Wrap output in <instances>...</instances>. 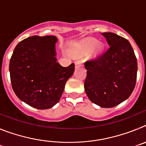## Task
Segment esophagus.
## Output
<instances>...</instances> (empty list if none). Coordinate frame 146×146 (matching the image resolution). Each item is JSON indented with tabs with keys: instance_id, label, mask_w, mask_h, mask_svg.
Here are the masks:
<instances>
[{
	"instance_id": "34e87169",
	"label": "esophagus",
	"mask_w": 146,
	"mask_h": 146,
	"mask_svg": "<svg viewBox=\"0 0 146 146\" xmlns=\"http://www.w3.org/2000/svg\"><path fill=\"white\" fill-rule=\"evenodd\" d=\"M82 65V61L80 60H77L75 61V67L77 68V67H80Z\"/></svg>"
}]
</instances>
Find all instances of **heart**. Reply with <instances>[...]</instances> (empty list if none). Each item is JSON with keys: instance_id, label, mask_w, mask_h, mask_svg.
<instances>
[{"instance_id": "b5f03b06", "label": "heart", "mask_w": 146, "mask_h": 146, "mask_svg": "<svg viewBox=\"0 0 146 146\" xmlns=\"http://www.w3.org/2000/svg\"><path fill=\"white\" fill-rule=\"evenodd\" d=\"M96 41L95 39H93V38H89V39H87L86 42L83 43V45H84L85 48L88 49V50H90L91 48H92L94 45H96ZM102 48V46L100 44L97 45V50L98 51H100Z\"/></svg>"}]
</instances>
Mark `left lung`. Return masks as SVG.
<instances>
[{"instance_id":"8db88e82","label":"left lung","mask_w":146,"mask_h":146,"mask_svg":"<svg viewBox=\"0 0 146 146\" xmlns=\"http://www.w3.org/2000/svg\"><path fill=\"white\" fill-rule=\"evenodd\" d=\"M109 47L85 63V91L89 99L102 108H113L128 99L137 80V63L129 41L115 33H102Z\"/></svg>"}]
</instances>
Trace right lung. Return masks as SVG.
Wrapping results in <instances>:
<instances>
[{
    "mask_svg": "<svg viewBox=\"0 0 146 146\" xmlns=\"http://www.w3.org/2000/svg\"><path fill=\"white\" fill-rule=\"evenodd\" d=\"M55 36H33L14 50L9 63L13 91L19 99L39 110L49 109L60 100L74 64L62 66L56 61Z\"/></svg>",
    "mask_w": 146,
    "mask_h": 146,
    "instance_id": "add662e5",
    "label": "right lung"
}]
</instances>
